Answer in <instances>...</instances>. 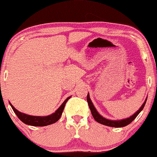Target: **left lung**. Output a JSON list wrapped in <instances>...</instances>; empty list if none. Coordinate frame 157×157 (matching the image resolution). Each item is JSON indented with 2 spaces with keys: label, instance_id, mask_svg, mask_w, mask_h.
<instances>
[{
  "label": "left lung",
  "instance_id": "left-lung-1",
  "mask_svg": "<svg viewBox=\"0 0 157 157\" xmlns=\"http://www.w3.org/2000/svg\"><path fill=\"white\" fill-rule=\"evenodd\" d=\"M147 99V97L145 99L144 102L143 104L141 105V106L140 107V109L137 111L136 113H135L132 116H131L130 117L126 118V119H120V120H110V119H108L104 118L103 116H101L99 113L98 112V110L96 109V108L94 106L93 103H92L91 100H90L89 94L88 93V95H87V101L88 103V106H89V108L90 109V112H91L92 116H93L94 119L97 121L99 123L102 124V125H106V126H110V127H115V128H121V127H125L126 125L130 124L135 118L138 116V115L142 111V109H144L145 106V103H146Z\"/></svg>",
  "mask_w": 157,
  "mask_h": 157
}]
</instances>
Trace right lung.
<instances>
[{"label":"right lung","mask_w":157,"mask_h":157,"mask_svg":"<svg viewBox=\"0 0 157 157\" xmlns=\"http://www.w3.org/2000/svg\"><path fill=\"white\" fill-rule=\"evenodd\" d=\"M71 98L69 97L67 99L64 101V102L60 105L59 108L56 109L54 113L48 115L46 116H30V115L23 113H21L19 111L17 110L10 103V105L11 106L12 109H13L14 113L17 116V117L22 121L23 123L29 125H32V126H46V125H51V124L55 123L56 122H57L58 120L60 118L61 115L63 113V111L64 107H65V105L68 100Z\"/></svg>","instance_id":"add662e5"}]
</instances>
